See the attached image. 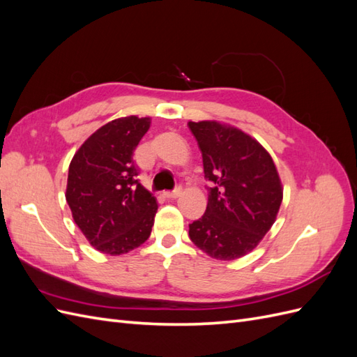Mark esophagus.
<instances>
[{
	"label": "esophagus",
	"instance_id": "34e87169",
	"mask_svg": "<svg viewBox=\"0 0 357 357\" xmlns=\"http://www.w3.org/2000/svg\"><path fill=\"white\" fill-rule=\"evenodd\" d=\"M181 193V188H176L174 190H168V192H164V197L168 198V199H174L177 197H180Z\"/></svg>",
	"mask_w": 357,
	"mask_h": 357
}]
</instances>
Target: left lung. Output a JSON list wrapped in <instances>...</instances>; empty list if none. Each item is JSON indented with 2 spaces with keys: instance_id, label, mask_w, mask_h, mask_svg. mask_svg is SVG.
Here are the masks:
<instances>
[{
  "instance_id": "1",
  "label": "left lung",
  "mask_w": 357,
  "mask_h": 357,
  "mask_svg": "<svg viewBox=\"0 0 357 357\" xmlns=\"http://www.w3.org/2000/svg\"><path fill=\"white\" fill-rule=\"evenodd\" d=\"M188 125L211 181L207 210L189 225V236L208 256L234 261L271 229L283 201L282 181L271 155L241 129L215 121Z\"/></svg>"
}]
</instances>
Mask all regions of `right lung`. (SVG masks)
I'll return each mask as SVG.
<instances>
[{
    "label": "right lung",
    "mask_w": 357,
    "mask_h": 357,
    "mask_svg": "<svg viewBox=\"0 0 357 357\" xmlns=\"http://www.w3.org/2000/svg\"><path fill=\"white\" fill-rule=\"evenodd\" d=\"M149 128L150 117L114 119L96 129L71 159L66 198L75 225L101 253L125 255L152 232L158 202L137 180L134 162Z\"/></svg>",
    "instance_id": "obj_1"
}]
</instances>
